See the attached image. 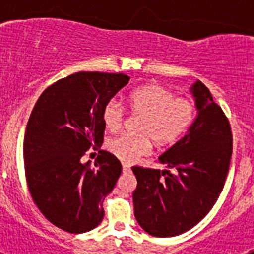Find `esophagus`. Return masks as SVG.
<instances>
[{
    "mask_svg": "<svg viewBox=\"0 0 254 254\" xmlns=\"http://www.w3.org/2000/svg\"><path fill=\"white\" fill-rule=\"evenodd\" d=\"M122 168H123V173H129V172H131V165H129V164L123 163Z\"/></svg>",
    "mask_w": 254,
    "mask_h": 254,
    "instance_id": "esophagus-1",
    "label": "esophagus"
}]
</instances>
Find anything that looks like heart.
<instances>
[{"mask_svg": "<svg viewBox=\"0 0 254 254\" xmlns=\"http://www.w3.org/2000/svg\"><path fill=\"white\" fill-rule=\"evenodd\" d=\"M127 105L133 116L140 117L136 134L123 133L108 141V150L117 158L132 163L149 154L152 141L158 146L174 143L193 123L196 109L187 99L176 98L160 85L149 84L134 89L127 95ZM125 109L117 100L108 102L103 109L105 128L118 131L125 123Z\"/></svg>", "mask_w": 254, "mask_h": 254, "instance_id": "obj_1", "label": "heart"}]
</instances>
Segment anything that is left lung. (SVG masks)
<instances>
[{
  "instance_id": "1",
  "label": "left lung",
  "mask_w": 254,
  "mask_h": 254,
  "mask_svg": "<svg viewBox=\"0 0 254 254\" xmlns=\"http://www.w3.org/2000/svg\"><path fill=\"white\" fill-rule=\"evenodd\" d=\"M190 90L198 116L187 134L159 158L174 172L132 167L137 179L134 217L154 237H176L197 225L217 201L228 176L230 123L199 80Z\"/></svg>"
}]
</instances>
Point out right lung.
I'll return each instance as SVG.
<instances>
[{
  "label": "right lung",
  "mask_w": 254,
  "mask_h": 254,
  "mask_svg": "<svg viewBox=\"0 0 254 254\" xmlns=\"http://www.w3.org/2000/svg\"><path fill=\"white\" fill-rule=\"evenodd\" d=\"M128 81L125 73H72L47 87L29 117L24 137L29 190L47 220L64 232H89L104 217L103 201L122 164L104 150L94 167L81 158L103 143V109Z\"/></svg>",
  "instance_id": "1"
}]
</instances>
